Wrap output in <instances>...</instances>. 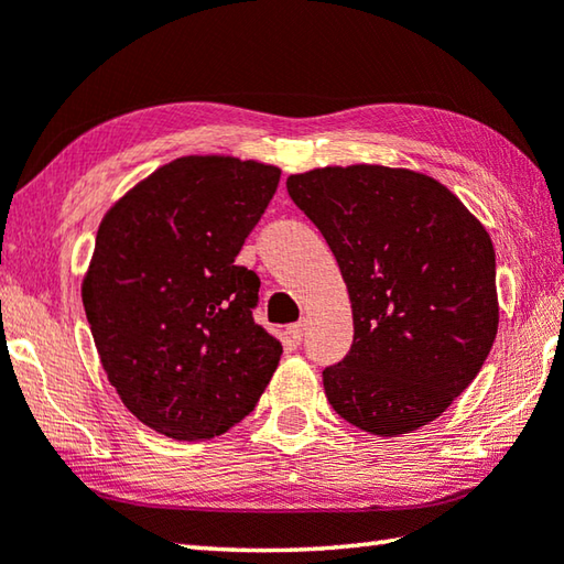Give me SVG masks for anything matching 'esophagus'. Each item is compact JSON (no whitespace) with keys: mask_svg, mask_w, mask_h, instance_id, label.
Instances as JSON below:
<instances>
[{"mask_svg":"<svg viewBox=\"0 0 564 564\" xmlns=\"http://www.w3.org/2000/svg\"><path fill=\"white\" fill-rule=\"evenodd\" d=\"M303 333H305V325L303 323H295L285 327V343L291 347H299L303 343Z\"/></svg>","mask_w":564,"mask_h":564,"instance_id":"34e87169","label":"esophagus"}]
</instances>
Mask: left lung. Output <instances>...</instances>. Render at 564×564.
<instances>
[{"mask_svg": "<svg viewBox=\"0 0 564 564\" xmlns=\"http://www.w3.org/2000/svg\"><path fill=\"white\" fill-rule=\"evenodd\" d=\"M335 253L355 337L323 370L345 422L399 436L476 380L498 333L496 251L442 182L404 167H317L285 180Z\"/></svg>", "mask_w": 564, "mask_h": 564, "instance_id": "8db88e82", "label": "left lung"}]
</instances>
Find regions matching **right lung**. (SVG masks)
I'll return each instance as SVG.
<instances>
[{"instance_id": "1", "label": "right lung", "mask_w": 564, "mask_h": 564, "mask_svg": "<svg viewBox=\"0 0 564 564\" xmlns=\"http://www.w3.org/2000/svg\"><path fill=\"white\" fill-rule=\"evenodd\" d=\"M281 170L229 155L158 167L112 204L80 285L108 382L142 424L202 442L239 424L279 367L253 323L259 275L234 263Z\"/></svg>"}]
</instances>
